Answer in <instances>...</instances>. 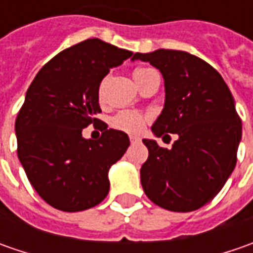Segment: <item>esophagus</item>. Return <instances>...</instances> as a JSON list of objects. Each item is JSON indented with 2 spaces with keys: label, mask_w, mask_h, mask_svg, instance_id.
Listing matches in <instances>:
<instances>
[{
  "label": "esophagus",
  "mask_w": 253,
  "mask_h": 253,
  "mask_svg": "<svg viewBox=\"0 0 253 253\" xmlns=\"http://www.w3.org/2000/svg\"><path fill=\"white\" fill-rule=\"evenodd\" d=\"M129 141H131L132 143H136V142L141 141V138H139V136H133V135H131V136H129Z\"/></svg>",
  "instance_id": "34e87169"
}]
</instances>
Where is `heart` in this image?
Returning <instances> with one entry per match:
<instances>
[{
    "label": "heart",
    "mask_w": 253,
    "mask_h": 253,
    "mask_svg": "<svg viewBox=\"0 0 253 253\" xmlns=\"http://www.w3.org/2000/svg\"><path fill=\"white\" fill-rule=\"evenodd\" d=\"M149 67H138L133 70V79L138 83L145 74L148 73ZM146 122V117L142 115L141 112L136 111H120L117 115H114L111 120V125L120 131L128 132V133H138L143 128Z\"/></svg>",
    "instance_id": "1"
}]
</instances>
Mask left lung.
<instances>
[{"label": "left lung", "mask_w": 253, "mask_h": 253, "mask_svg": "<svg viewBox=\"0 0 253 253\" xmlns=\"http://www.w3.org/2000/svg\"><path fill=\"white\" fill-rule=\"evenodd\" d=\"M165 79V108L152 126L156 136L177 133L171 149L143 139L149 151L141 168L148 199L162 209L189 212L207 204L224 187L237 165L242 122L221 74L181 50L135 53Z\"/></svg>", "instance_id": "1"}]
</instances>
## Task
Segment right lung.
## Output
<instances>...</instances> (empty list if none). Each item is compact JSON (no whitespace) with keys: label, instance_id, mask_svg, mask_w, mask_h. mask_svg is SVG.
<instances>
[{"label":"right lung","instance_id":"obj_1","mask_svg":"<svg viewBox=\"0 0 253 253\" xmlns=\"http://www.w3.org/2000/svg\"><path fill=\"white\" fill-rule=\"evenodd\" d=\"M132 52L87 39L49 60L31 83L15 121L18 158L28 180L54 209L76 212L100 204L110 190L108 170L129 146L125 132L108 129L98 90L110 69ZM90 123L103 132L84 140Z\"/></svg>","mask_w":253,"mask_h":253}]
</instances>
